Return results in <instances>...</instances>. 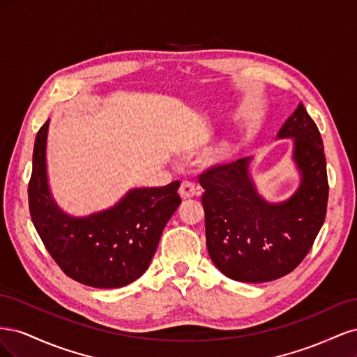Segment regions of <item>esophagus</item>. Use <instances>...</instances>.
I'll return each instance as SVG.
<instances>
[{"label": "esophagus", "instance_id": "1", "mask_svg": "<svg viewBox=\"0 0 357 357\" xmlns=\"http://www.w3.org/2000/svg\"><path fill=\"white\" fill-rule=\"evenodd\" d=\"M178 195L183 198V199H190L193 197H198L199 195V188L192 185V183L189 181H183L180 185V189H178Z\"/></svg>", "mask_w": 357, "mask_h": 357}]
</instances>
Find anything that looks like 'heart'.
<instances>
[{
    "mask_svg": "<svg viewBox=\"0 0 357 357\" xmlns=\"http://www.w3.org/2000/svg\"><path fill=\"white\" fill-rule=\"evenodd\" d=\"M236 152H238V147H236L235 144H225L220 149L215 150L210 160L213 165L228 164V162L236 155Z\"/></svg>",
    "mask_w": 357,
    "mask_h": 357,
    "instance_id": "b5f03b06",
    "label": "heart"
}]
</instances>
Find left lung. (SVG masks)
Here are the masks:
<instances>
[{
    "instance_id": "left-lung-1",
    "label": "left lung",
    "mask_w": 357,
    "mask_h": 357,
    "mask_svg": "<svg viewBox=\"0 0 357 357\" xmlns=\"http://www.w3.org/2000/svg\"><path fill=\"white\" fill-rule=\"evenodd\" d=\"M277 138L294 139L291 159L301 176L298 189L284 201L269 202L259 193L250 158L199 176L208 255L222 274L236 282H273L294 271L326 218V159L304 104H298Z\"/></svg>"
}]
</instances>
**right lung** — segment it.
Returning a JSON list of instances; mask_svg holds the SVG:
<instances>
[{
  "label": "right lung",
  "mask_w": 357,
  "mask_h": 357,
  "mask_svg": "<svg viewBox=\"0 0 357 357\" xmlns=\"http://www.w3.org/2000/svg\"><path fill=\"white\" fill-rule=\"evenodd\" d=\"M49 121L40 128L32 155L28 201L32 223L47 252L70 278L114 289L142 277L152 262L162 231L181 202L180 181L128 190L113 207L71 215L53 199L46 149Z\"/></svg>",
  "instance_id": "add662e5"
}]
</instances>
